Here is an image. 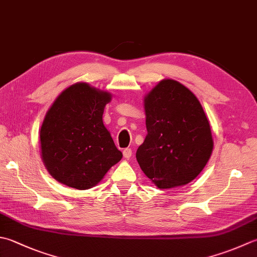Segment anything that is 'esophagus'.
Wrapping results in <instances>:
<instances>
[{"label":"esophagus","mask_w":257,"mask_h":257,"mask_svg":"<svg viewBox=\"0 0 257 257\" xmlns=\"http://www.w3.org/2000/svg\"><path fill=\"white\" fill-rule=\"evenodd\" d=\"M122 154H123V157H124V158L129 159L130 157H132V155H133V150L130 149V148H125V149H123Z\"/></svg>","instance_id":"esophagus-1"}]
</instances>
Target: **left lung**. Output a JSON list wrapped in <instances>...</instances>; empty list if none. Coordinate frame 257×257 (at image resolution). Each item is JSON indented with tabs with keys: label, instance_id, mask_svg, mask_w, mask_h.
Returning <instances> with one entry per match:
<instances>
[{
	"label": "left lung",
	"instance_id": "obj_1",
	"mask_svg": "<svg viewBox=\"0 0 257 257\" xmlns=\"http://www.w3.org/2000/svg\"><path fill=\"white\" fill-rule=\"evenodd\" d=\"M147 136L136 158L160 189L186 185L202 172L213 152L209 121L199 100L172 79L145 97Z\"/></svg>",
	"mask_w": 257,
	"mask_h": 257
}]
</instances>
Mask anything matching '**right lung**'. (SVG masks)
<instances>
[{
  "label": "right lung",
  "mask_w": 257,
  "mask_h": 257,
  "mask_svg": "<svg viewBox=\"0 0 257 257\" xmlns=\"http://www.w3.org/2000/svg\"><path fill=\"white\" fill-rule=\"evenodd\" d=\"M111 94L85 82L70 85L48 110L40 130L49 174L75 189L93 187L122 158L102 114Z\"/></svg>",
  "instance_id": "obj_1"
}]
</instances>
